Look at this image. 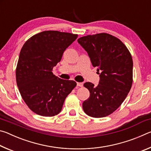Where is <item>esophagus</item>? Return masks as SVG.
I'll use <instances>...</instances> for the list:
<instances>
[{
  "mask_svg": "<svg viewBox=\"0 0 151 151\" xmlns=\"http://www.w3.org/2000/svg\"><path fill=\"white\" fill-rule=\"evenodd\" d=\"M76 85L78 86H83V83H76Z\"/></svg>",
  "mask_w": 151,
  "mask_h": 151,
  "instance_id": "1",
  "label": "esophagus"
}]
</instances>
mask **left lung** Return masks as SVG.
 <instances>
[{
	"instance_id": "8db88e82",
	"label": "left lung",
	"mask_w": 151,
	"mask_h": 151,
	"mask_svg": "<svg viewBox=\"0 0 151 151\" xmlns=\"http://www.w3.org/2000/svg\"><path fill=\"white\" fill-rule=\"evenodd\" d=\"M77 41L87 52L93 66L101 71L98 85L84 84L90 92L83 103L84 111L94 118L110 115L123 103L131 88L132 56L121 40L107 33L85 36Z\"/></svg>"
}]
</instances>
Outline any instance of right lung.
<instances>
[{
  "label": "right lung",
  "mask_w": 151,
  "mask_h": 151,
  "mask_svg": "<svg viewBox=\"0 0 151 151\" xmlns=\"http://www.w3.org/2000/svg\"><path fill=\"white\" fill-rule=\"evenodd\" d=\"M77 37L72 33L47 30L32 36L22 47L16 68L17 84L22 99L35 113L57 115L76 86L75 81L58 78L52 70Z\"/></svg>",
  "instance_id": "obj_1"
}]
</instances>
